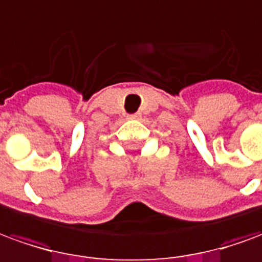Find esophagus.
Here are the masks:
<instances>
[{
  "label": "esophagus",
  "instance_id": "1",
  "mask_svg": "<svg viewBox=\"0 0 262 262\" xmlns=\"http://www.w3.org/2000/svg\"><path fill=\"white\" fill-rule=\"evenodd\" d=\"M128 118H129V120H140L141 114H138V113H137V114H131Z\"/></svg>",
  "mask_w": 262,
  "mask_h": 262
}]
</instances>
